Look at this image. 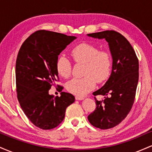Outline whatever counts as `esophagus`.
Listing matches in <instances>:
<instances>
[{
  "mask_svg": "<svg viewBox=\"0 0 152 152\" xmlns=\"http://www.w3.org/2000/svg\"><path fill=\"white\" fill-rule=\"evenodd\" d=\"M75 99H76V100H83L84 98H83V96H76Z\"/></svg>",
  "mask_w": 152,
  "mask_h": 152,
  "instance_id": "1",
  "label": "esophagus"
}]
</instances>
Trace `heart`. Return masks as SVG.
<instances>
[{"label": "heart", "instance_id": "b5f03b06", "mask_svg": "<svg viewBox=\"0 0 152 152\" xmlns=\"http://www.w3.org/2000/svg\"><path fill=\"white\" fill-rule=\"evenodd\" d=\"M71 55L76 64H84L83 77L74 78L66 84L69 92L77 96H84L95 88L96 83H102L109 79L112 71V58L106 50H99L96 46L83 43L71 50ZM56 70L63 78L71 76L72 64L66 57L59 56Z\"/></svg>", "mask_w": 152, "mask_h": 152}]
</instances>
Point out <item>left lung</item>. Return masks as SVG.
I'll use <instances>...</instances> for the list:
<instances>
[{
	"label": "left lung",
	"mask_w": 152,
	"mask_h": 152,
	"mask_svg": "<svg viewBox=\"0 0 152 152\" xmlns=\"http://www.w3.org/2000/svg\"><path fill=\"white\" fill-rule=\"evenodd\" d=\"M88 36L105 38L113 58L111 76L93 93L96 106L88 116L92 126L109 129L119 124L132 109L139 81V60L128 40L118 32L104 31ZM97 95H104V101L97 100Z\"/></svg>",
	"instance_id": "obj_1"
}]
</instances>
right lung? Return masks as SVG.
Listing matches in <instances>:
<instances>
[{
  "label": "right lung",
  "instance_id": "right-lung-1",
  "mask_svg": "<svg viewBox=\"0 0 152 152\" xmlns=\"http://www.w3.org/2000/svg\"><path fill=\"white\" fill-rule=\"evenodd\" d=\"M75 38L38 30L26 38L18 51L15 64L17 98L27 118L41 129L58 126L65 117L66 108L75 101L74 96L69 93L61 92V96L48 94L59 81L58 56ZM57 86L59 91L64 88Z\"/></svg>",
  "mask_w": 152,
  "mask_h": 152
}]
</instances>
